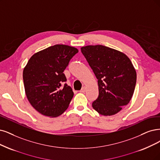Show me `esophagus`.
<instances>
[{"mask_svg": "<svg viewBox=\"0 0 160 160\" xmlns=\"http://www.w3.org/2000/svg\"><path fill=\"white\" fill-rule=\"evenodd\" d=\"M86 88L85 86H84V87H82V88L81 90H80V92H82V93H84V92H86Z\"/></svg>", "mask_w": 160, "mask_h": 160, "instance_id": "34e87169", "label": "esophagus"}]
</instances>
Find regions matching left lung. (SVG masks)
<instances>
[{"mask_svg": "<svg viewBox=\"0 0 160 160\" xmlns=\"http://www.w3.org/2000/svg\"><path fill=\"white\" fill-rule=\"evenodd\" d=\"M82 54L95 74L99 96L92 107L99 114L113 115L131 101L137 82V72L124 53L106 46L88 45Z\"/></svg>", "mask_w": 160, "mask_h": 160, "instance_id": "left-lung-1", "label": "left lung"}]
</instances>
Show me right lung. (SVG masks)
Listing matches in <instances>:
<instances>
[{
  "label": "right lung",
  "instance_id": "add662e5",
  "mask_svg": "<svg viewBox=\"0 0 160 160\" xmlns=\"http://www.w3.org/2000/svg\"><path fill=\"white\" fill-rule=\"evenodd\" d=\"M78 52L73 47L55 45L29 58L23 71V84L28 101L39 113L56 117L68 108L74 93L63 72Z\"/></svg>",
  "mask_w": 160,
  "mask_h": 160
}]
</instances>
